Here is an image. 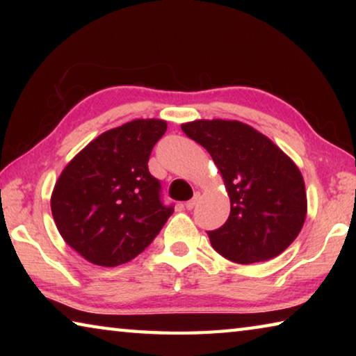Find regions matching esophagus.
Here are the masks:
<instances>
[{
	"label": "esophagus",
	"mask_w": 356,
	"mask_h": 356,
	"mask_svg": "<svg viewBox=\"0 0 356 356\" xmlns=\"http://www.w3.org/2000/svg\"><path fill=\"white\" fill-rule=\"evenodd\" d=\"M197 200H200V191H196V193H195V196H193L190 201H186V202H185V207H186V209H188V210H191L193 207H195V206H196V202H197Z\"/></svg>",
	"instance_id": "esophagus-1"
}]
</instances>
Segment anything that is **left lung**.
Masks as SVG:
<instances>
[{
	"label": "left lung",
	"mask_w": 356,
	"mask_h": 356,
	"mask_svg": "<svg viewBox=\"0 0 356 356\" xmlns=\"http://www.w3.org/2000/svg\"><path fill=\"white\" fill-rule=\"evenodd\" d=\"M184 134L212 156L225 180L231 213L209 231L213 250L237 264L273 259L291 245L306 218L305 180L297 165L250 125L238 120H195Z\"/></svg>",
	"instance_id": "8db88e82"
}]
</instances>
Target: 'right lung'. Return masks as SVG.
<instances>
[{
  "mask_svg": "<svg viewBox=\"0 0 356 356\" xmlns=\"http://www.w3.org/2000/svg\"><path fill=\"white\" fill-rule=\"evenodd\" d=\"M166 131L136 119L95 138L64 168L51 195L53 220L70 248L102 267L135 259L172 215L149 156Z\"/></svg>",
  "mask_w": 356,
  "mask_h": 356,
  "instance_id": "obj_1",
  "label": "right lung"
}]
</instances>
